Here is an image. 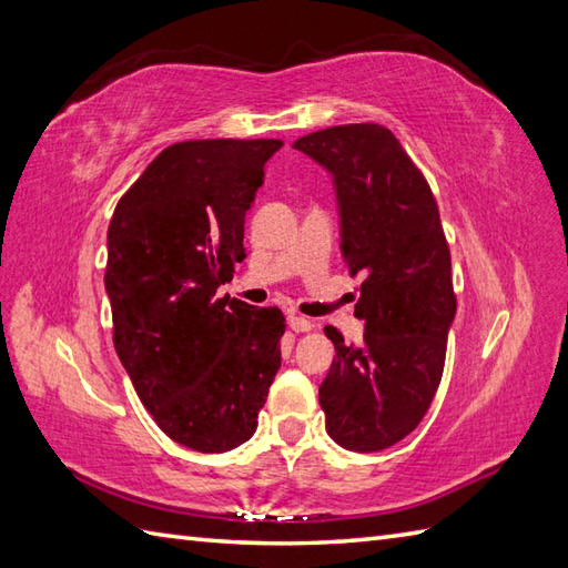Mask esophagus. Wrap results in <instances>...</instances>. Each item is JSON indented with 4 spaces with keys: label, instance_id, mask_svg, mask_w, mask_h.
<instances>
[{
    "label": "esophagus",
    "instance_id": "1",
    "mask_svg": "<svg viewBox=\"0 0 568 568\" xmlns=\"http://www.w3.org/2000/svg\"><path fill=\"white\" fill-rule=\"evenodd\" d=\"M287 326L293 328V332H310L312 322L307 320V316L295 314V312H287Z\"/></svg>",
    "mask_w": 568,
    "mask_h": 568
}]
</instances>
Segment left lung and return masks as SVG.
<instances>
[{"mask_svg":"<svg viewBox=\"0 0 568 568\" xmlns=\"http://www.w3.org/2000/svg\"><path fill=\"white\" fill-rule=\"evenodd\" d=\"M334 181L341 256L363 273L355 316L363 344L334 326L336 358L320 387L326 433L353 453H377L412 433L440 385L455 322L453 263L438 205L399 140L375 123L295 140Z\"/></svg>","mask_w":568,"mask_h":568,"instance_id":"left-lung-1","label":"left lung"}]
</instances>
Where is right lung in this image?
<instances>
[{
	"instance_id": "1",
	"label": "right lung",
	"mask_w": 568,
	"mask_h": 568,
	"mask_svg": "<svg viewBox=\"0 0 568 568\" xmlns=\"http://www.w3.org/2000/svg\"><path fill=\"white\" fill-rule=\"evenodd\" d=\"M281 140L166 148L115 205L105 293L113 344L171 440L227 453L258 426L281 367L285 316L217 297L246 258L244 220Z\"/></svg>"
}]
</instances>
